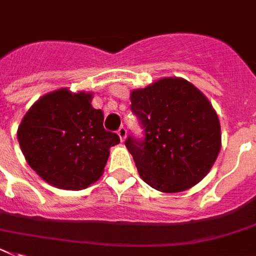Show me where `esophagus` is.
<instances>
[{
    "label": "esophagus",
    "mask_w": 256,
    "mask_h": 256,
    "mask_svg": "<svg viewBox=\"0 0 256 256\" xmlns=\"http://www.w3.org/2000/svg\"><path fill=\"white\" fill-rule=\"evenodd\" d=\"M117 134H118V136H120V139H121V140L124 142V139H126V134H128V132H126V128H124V126H121V128H118Z\"/></svg>",
    "instance_id": "34e87169"
}]
</instances>
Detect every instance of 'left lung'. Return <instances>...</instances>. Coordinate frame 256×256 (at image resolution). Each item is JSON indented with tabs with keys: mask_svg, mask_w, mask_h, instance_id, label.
I'll list each match as a JSON object with an SVG mask.
<instances>
[{
	"mask_svg": "<svg viewBox=\"0 0 256 256\" xmlns=\"http://www.w3.org/2000/svg\"><path fill=\"white\" fill-rule=\"evenodd\" d=\"M130 109L143 136L130 134L124 146L146 184L180 192L207 176L221 147L220 122L196 87L184 79H161L132 91Z\"/></svg>",
	"mask_w": 256,
	"mask_h": 256,
	"instance_id": "left-lung-1",
	"label": "left lung"
}]
</instances>
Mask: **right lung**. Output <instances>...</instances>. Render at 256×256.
<instances>
[{
	"label": "right lung",
	"mask_w": 256,
	"mask_h": 256,
	"mask_svg": "<svg viewBox=\"0 0 256 256\" xmlns=\"http://www.w3.org/2000/svg\"><path fill=\"white\" fill-rule=\"evenodd\" d=\"M91 94L58 90L38 98L22 120L18 140L26 160L48 184L82 190L102 177L109 148L120 143L104 128Z\"/></svg>",
	"instance_id": "add662e5"
}]
</instances>
